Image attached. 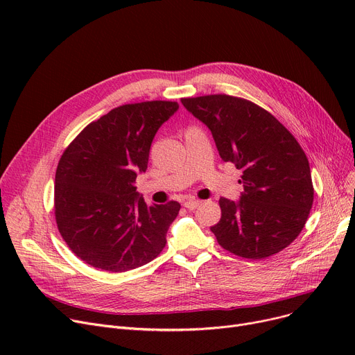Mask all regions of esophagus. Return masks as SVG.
I'll use <instances>...</instances> for the list:
<instances>
[{
	"instance_id": "esophagus-1",
	"label": "esophagus",
	"mask_w": 355,
	"mask_h": 355,
	"mask_svg": "<svg viewBox=\"0 0 355 355\" xmlns=\"http://www.w3.org/2000/svg\"><path fill=\"white\" fill-rule=\"evenodd\" d=\"M200 204H201V201H198V200H187L184 202V207L189 210H196Z\"/></svg>"
}]
</instances>
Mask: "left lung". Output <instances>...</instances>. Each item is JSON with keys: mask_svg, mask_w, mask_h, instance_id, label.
I'll return each instance as SVG.
<instances>
[{"mask_svg": "<svg viewBox=\"0 0 355 355\" xmlns=\"http://www.w3.org/2000/svg\"><path fill=\"white\" fill-rule=\"evenodd\" d=\"M211 130L218 154L241 171L239 202L220 198L211 227L218 245L246 259H266L300 236L313 202L309 162L295 137L270 112L237 96L182 98Z\"/></svg>", "mask_w": 355, "mask_h": 355, "instance_id": "1", "label": "left lung"}]
</instances>
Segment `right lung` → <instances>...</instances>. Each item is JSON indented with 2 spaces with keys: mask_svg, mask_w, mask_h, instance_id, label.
I'll return each mask as SVG.
<instances>
[{
  "mask_svg": "<svg viewBox=\"0 0 355 355\" xmlns=\"http://www.w3.org/2000/svg\"><path fill=\"white\" fill-rule=\"evenodd\" d=\"M177 102L128 103L90 122L59 161L54 216L67 248L106 272L146 265L165 248L180 202L148 206L137 193V173L148 166L159 126Z\"/></svg>",
  "mask_w": 355,
  "mask_h": 355,
  "instance_id": "obj_1",
  "label": "right lung"
}]
</instances>
